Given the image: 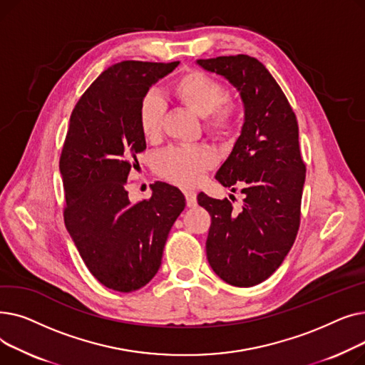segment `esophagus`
Instances as JSON below:
<instances>
[{
	"label": "esophagus",
	"instance_id": "1",
	"mask_svg": "<svg viewBox=\"0 0 365 365\" xmlns=\"http://www.w3.org/2000/svg\"><path fill=\"white\" fill-rule=\"evenodd\" d=\"M185 198H186V205L187 207H195L197 205V194L195 190H185Z\"/></svg>",
	"mask_w": 365,
	"mask_h": 365
}]
</instances>
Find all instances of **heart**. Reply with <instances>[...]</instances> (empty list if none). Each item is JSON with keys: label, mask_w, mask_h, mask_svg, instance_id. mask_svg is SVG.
Segmentation results:
<instances>
[{"label": "heart", "mask_w": 365, "mask_h": 365, "mask_svg": "<svg viewBox=\"0 0 365 365\" xmlns=\"http://www.w3.org/2000/svg\"><path fill=\"white\" fill-rule=\"evenodd\" d=\"M170 94L189 110L202 117V128L217 140H226L237 133L242 118V103L225 98L223 84L200 71L179 75L170 86ZM139 127L143 138L157 140L163 127V103L158 96L146 94L139 106ZM216 155L207 145L171 146L160 152L153 167L161 178L178 186L197 185L204 173L215 165Z\"/></svg>", "instance_id": "1"}]
</instances>
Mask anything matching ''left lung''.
<instances>
[{"label":"left lung","instance_id":"1","mask_svg":"<svg viewBox=\"0 0 365 365\" xmlns=\"http://www.w3.org/2000/svg\"><path fill=\"white\" fill-rule=\"evenodd\" d=\"M197 63L234 84L245 108L241 136L216 175L234 192L241 187V208L232 205L234 198L197 197L212 216L207 259L227 284L253 287L278 269L300 226L306 165L296 113L256 57L220 56Z\"/></svg>","mask_w":365,"mask_h":365}]
</instances>
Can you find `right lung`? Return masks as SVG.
<instances>
[{
  "label": "right lung",
  "instance_id": "obj_1",
  "mask_svg": "<svg viewBox=\"0 0 365 365\" xmlns=\"http://www.w3.org/2000/svg\"><path fill=\"white\" fill-rule=\"evenodd\" d=\"M178 65L115 63L71 113L59 160L63 220L91 275L120 293L136 292L155 277L170 229L185 208L183 194L164 182L152 185L149 200L134 204L125 189L136 155L146 149L140 102Z\"/></svg>",
  "mask_w": 365,
  "mask_h": 365
}]
</instances>
